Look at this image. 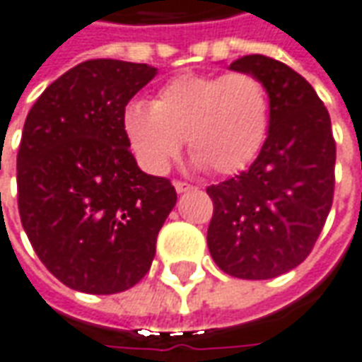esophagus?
I'll return each instance as SVG.
<instances>
[{"label":"esophagus","mask_w":362,"mask_h":362,"mask_svg":"<svg viewBox=\"0 0 362 362\" xmlns=\"http://www.w3.org/2000/svg\"><path fill=\"white\" fill-rule=\"evenodd\" d=\"M174 188L178 194H184V192H188V189H194L192 184H186V182H174Z\"/></svg>","instance_id":"esophagus-1"}]
</instances>
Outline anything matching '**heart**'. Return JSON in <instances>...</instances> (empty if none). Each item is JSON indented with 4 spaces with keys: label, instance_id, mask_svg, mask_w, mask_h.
Instances as JSON below:
<instances>
[{
    "label": "heart",
    "instance_id": "heart-1",
    "mask_svg": "<svg viewBox=\"0 0 362 362\" xmlns=\"http://www.w3.org/2000/svg\"><path fill=\"white\" fill-rule=\"evenodd\" d=\"M121 125L148 173H166L186 139L194 168L207 166L217 176H229L245 170L267 143L270 95L249 72H189L166 82L151 105L129 103Z\"/></svg>",
    "mask_w": 362,
    "mask_h": 362
}]
</instances>
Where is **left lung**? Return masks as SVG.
Here are the masks:
<instances>
[{
  "instance_id": "left-lung-1",
  "label": "left lung",
  "mask_w": 362,
  "mask_h": 362,
  "mask_svg": "<svg viewBox=\"0 0 362 362\" xmlns=\"http://www.w3.org/2000/svg\"><path fill=\"white\" fill-rule=\"evenodd\" d=\"M260 78L270 95V131L255 163L209 186V255L235 278L269 280L296 269L329 216L335 141L329 113L305 78L262 54L231 62Z\"/></svg>"
}]
</instances>
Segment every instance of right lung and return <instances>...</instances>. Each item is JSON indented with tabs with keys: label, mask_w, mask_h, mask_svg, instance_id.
<instances>
[{
	"label": "right lung",
	"mask_w": 362,
	"mask_h": 362,
	"mask_svg": "<svg viewBox=\"0 0 362 362\" xmlns=\"http://www.w3.org/2000/svg\"><path fill=\"white\" fill-rule=\"evenodd\" d=\"M156 72L86 60L40 93L25 119L17 153L23 229L42 264L78 292L135 286L176 206L170 180L139 168L121 125L129 100Z\"/></svg>",
	"instance_id": "obj_1"
}]
</instances>
